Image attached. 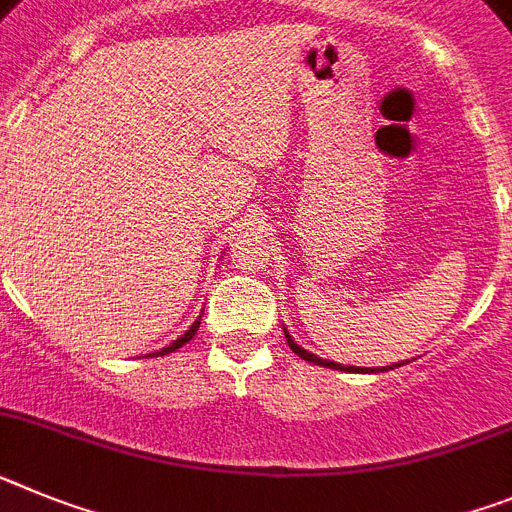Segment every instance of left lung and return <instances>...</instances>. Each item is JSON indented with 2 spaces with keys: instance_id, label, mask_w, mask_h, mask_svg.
<instances>
[{
  "instance_id": "obj_1",
  "label": "left lung",
  "mask_w": 512,
  "mask_h": 512,
  "mask_svg": "<svg viewBox=\"0 0 512 512\" xmlns=\"http://www.w3.org/2000/svg\"><path fill=\"white\" fill-rule=\"evenodd\" d=\"M286 340H288V348L293 350V353L299 355V358H304V361H309V363H314V366H324V368H335V371H355V373H381V371H389L391 366H381V368H358V366H350V368H342L340 363H335V361H322V358H317V355L314 353H309V350H304L301 348V345H296V342H293V337L288 335V330H286ZM399 363H394V368H397Z\"/></svg>"
}]
</instances>
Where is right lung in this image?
Wrapping results in <instances>:
<instances>
[{
	"mask_svg": "<svg viewBox=\"0 0 512 512\" xmlns=\"http://www.w3.org/2000/svg\"><path fill=\"white\" fill-rule=\"evenodd\" d=\"M198 327H201V317L195 319L193 324H190V330L185 332V335H180L177 337L175 342H170V345H167V348H162V350H157V353H151V355H167V353H175L177 348H182V345H185V342H190L195 337V332H198Z\"/></svg>",
	"mask_w": 512,
	"mask_h": 512,
	"instance_id": "1",
	"label": "right lung"
}]
</instances>
